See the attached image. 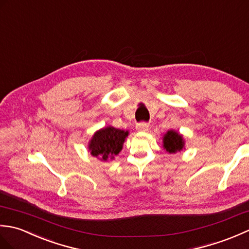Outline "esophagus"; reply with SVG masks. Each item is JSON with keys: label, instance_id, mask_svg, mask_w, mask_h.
<instances>
[{"label": "esophagus", "instance_id": "esophagus-1", "mask_svg": "<svg viewBox=\"0 0 249 249\" xmlns=\"http://www.w3.org/2000/svg\"><path fill=\"white\" fill-rule=\"evenodd\" d=\"M148 128H149V124L147 123H145V121L137 124V125H136V129L139 131H142V132L148 131Z\"/></svg>", "mask_w": 249, "mask_h": 249}]
</instances>
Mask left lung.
<instances>
[{
  "label": "left lung",
  "instance_id": "8db88e82",
  "mask_svg": "<svg viewBox=\"0 0 249 249\" xmlns=\"http://www.w3.org/2000/svg\"><path fill=\"white\" fill-rule=\"evenodd\" d=\"M163 143L166 151H168L169 153H175L177 151L182 150L184 142L183 140H182V136L177 133V132L168 131L164 137Z\"/></svg>",
  "mask_w": 249,
  "mask_h": 249
}]
</instances>
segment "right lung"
<instances>
[{"mask_svg":"<svg viewBox=\"0 0 249 249\" xmlns=\"http://www.w3.org/2000/svg\"><path fill=\"white\" fill-rule=\"evenodd\" d=\"M128 136V131L119 130L107 126L98 131L92 136L89 143V150L93 157L101 158L103 161L114 159V156L121 151L124 139Z\"/></svg>","mask_w":249,"mask_h":249,"instance_id":"add662e5","label":"right lung"}]
</instances>
